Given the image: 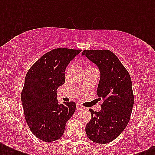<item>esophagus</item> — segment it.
<instances>
[{
    "label": "esophagus",
    "mask_w": 155,
    "mask_h": 155,
    "mask_svg": "<svg viewBox=\"0 0 155 155\" xmlns=\"http://www.w3.org/2000/svg\"><path fill=\"white\" fill-rule=\"evenodd\" d=\"M84 108V106H82L80 104H76V109H78V110H80V109H83Z\"/></svg>",
    "instance_id": "1"
}]
</instances>
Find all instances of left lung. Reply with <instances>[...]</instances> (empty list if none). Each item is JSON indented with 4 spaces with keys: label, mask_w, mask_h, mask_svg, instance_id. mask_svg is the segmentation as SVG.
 Here are the masks:
<instances>
[{
    "label": "left lung",
    "mask_w": 155,
    "mask_h": 155,
    "mask_svg": "<svg viewBox=\"0 0 155 155\" xmlns=\"http://www.w3.org/2000/svg\"><path fill=\"white\" fill-rule=\"evenodd\" d=\"M83 55L94 63L101 73L97 94L103 100L101 110L89 109L92 118L85 130L92 142L106 144L116 139L130 121L134 103L128 71L108 50H84Z\"/></svg>",
    "instance_id": "obj_1"
}]
</instances>
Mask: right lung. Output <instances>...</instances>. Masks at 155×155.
<instances>
[{
  "mask_svg": "<svg viewBox=\"0 0 155 155\" xmlns=\"http://www.w3.org/2000/svg\"><path fill=\"white\" fill-rule=\"evenodd\" d=\"M81 50L56 48L29 69L21 92L25 118L31 132L43 142L63 136L66 123L75 113V102L58 104L57 88L65 82L66 68Z\"/></svg>",
  "mask_w": 155,
  "mask_h": 155,
  "instance_id": "obj_1",
  "label": "right lung"
}]
</instances>
